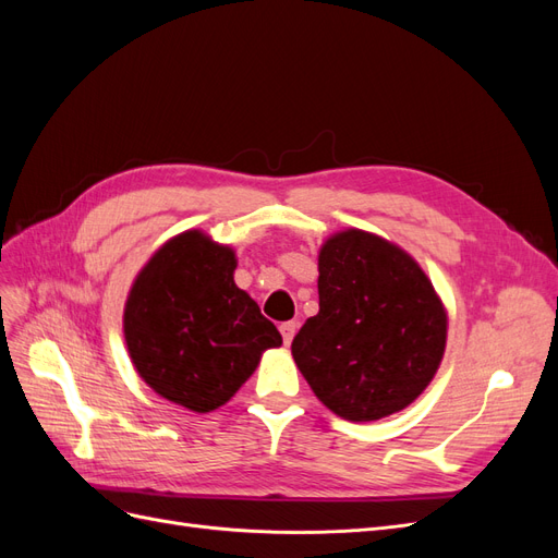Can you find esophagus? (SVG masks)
<instances>
[{
  "instance_id": "1",
  "label": "esophagus",
  "mask_w": 558,
  "mask_h": 558,
  "mask_svg": "<svg viewBox=\"0 0 558 558\" xmlns=\"http://www.w3.org/2000/svg\"><path fill=\"white\" fill-rule=\"evenodd\" d=\"M295 330H298L295 320H286V324L279 326V332H281V337H283V344H291V342H293Z\"/></svg>"
}]
</instances>
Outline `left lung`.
<instances>
[{"mask_svg":"<svg viewBox=\"0 0 558 558\" xmlns=\"http://www.w3.org/2000/svg\"><path fill=\"white\" fill-rule=\"evenodd\" d=\"M447 312L400 246L349 228L318 253V314L293 337L314 396L347 421H377L412 404L445 356Z\"/></svg>","mask_w":558,"mask_h":558,"instance_id":"1","label":"left lung"}]
</instances>
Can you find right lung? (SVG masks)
Segmentation results:
<instances>
[{
  "label": "right lung",
  "instance_id": "add662e5",
  "mask_svg": "<svg viewBox=\"0 0 558 558\" xmlns=\"http://www.w3.org/2000/svg\"><path fill=\"white\" fill-rule=\"evenodd\" d=\"M238 258L199 230L165 242L134 279L123 314L130 359L154 391L205 414L281 347L272 320L234 283Z\"/></svg>",
  "mask_w": 558,
  "mask_h": 558
}]
</instances>
